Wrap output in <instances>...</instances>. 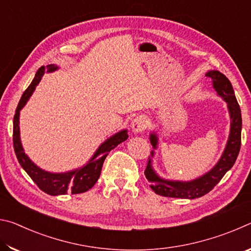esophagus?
I'll return each instance as SVG.
<instances>
[{
    "instance_id": "obj_1",
    "label": "esophagus",
    "mask_w": 251,
    "mask_h": 251,
    "mask_svg": "<svg viewBox=\"0 0 251 251\" xmlns=\"http://www.w3.org/2000/svg\"><path fill=\"white\" fill-rule=\"evenodd\" d=\"M147 127V121L144 116H138L131 123V128H133L134 133H143Z\"/></svg>"
}]
</instances>
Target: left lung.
<instances>
[{"instance_id": "8db88e82", "label": "left lung", "mask_w": 251, "mask_h": 251, "mask_svg": "<svg viewBox=\"0 0 251 251\" xmlns=\"http://www.w3.org/2000/svg\"><path fill=\"white\" fill-rule=\"evenodd\" d=\"M207 77L212 80V85L219 96L227 101L229 114H230V134L226 148L217 165L205 175L192 181H172L161 179L152 171L151 159L148 160L145 168V176L151 182V188L157 195L172 198H198L206 195L222 180L229 169H230L238 157L241 145V112L239 104L236 100L232 85L226 76L218 71H210L206 74ZM151 143L154 148L157 145V137L151 134ZM154 152H151V156Z\"/></svg>"}]
</instances>
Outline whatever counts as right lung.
Masks as SVG:
<instances>
[{
  "mask_svg": "<svg viewBox=\"0 0 251 251\" xmlns=\"http://www.w3.org/2000/svg\"><path fill=\"white\" fill-rule=\"evenodd\" d=\"M49 72H53L57 70L56 66L49 65ZM45 73V67L42 66L39 71L36 72L35 77L32 80L29 86L25 90L22 97L19 101L18 107H16L14 120H13V146L15 155L18 157V160L21 166L23 167L27 175L32 178L33 181L35 182L37 187L44 193L50 195V196H56V195H65L67 193L71 194H80L87 192L91 189L95 182L100 178L101 167H103L104 160L108 152L114 150L118 144L126 141L128 138L127 130H122L120 133L115 134L112 137L108 138L107 141L104 142L96 151L94 156L92 157L91 160L85 165L84 167L76 169L73 172L63 173V174H52L49 172L42 171L41 168L33 164L31 159L25 155L23 151L22 144L20 139V110L23 108V106L26 104L29 96L35 90L36 85L40 83L42 76Z\"/></svg>",
  "mask_w": 251,
  "mask_h": 251,
  "instance_id": "right-lung-1",
  "label": "right lung"
}]
</instances>
